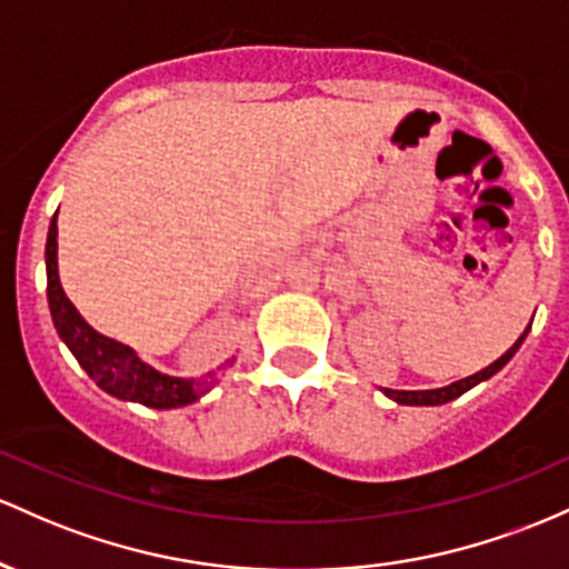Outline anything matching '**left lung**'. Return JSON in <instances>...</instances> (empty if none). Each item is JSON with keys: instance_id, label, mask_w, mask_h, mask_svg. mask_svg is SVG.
<instances>
[{"instance_id": "8db88e82", "label": "left lung", "mask_w": 569, "mask_h": 569, "mask_svg": "<svg viewBox=\"0 0 569 569\" xmlns=\"http://www.w3.org/2000/svg\"><path fill=\"white\" fill-rule=\"evenodd\" d=\"M527 333H529V325H527L525 333L516 338V343L508 349L506 355L497 357V360L491 362V366H487L483 370H478V373H473V376H465V379L451 381L449 387H438V389H387V387H381V392H385L389 400H395V403H400V406H443V403H449V400H457L459 395H465V392H468V389H473L476 385H481V381L491 379V376H495L497 370L506 368L510 357L519 352V347H521V343H525Z\"/></svg>"}]
</instances>
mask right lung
Segmentation results:
<instances>
[{"mask_svg":"<svg viewBox=\"0 0 569 569\" xmlns=\"http://www.w3.org/2000/svg\"><path fill=\"white\" fill-rule=\"evenodd\" d=\"M50 220L48 228V244H44V271H48V306L50 317H53L56 333L80 362V368L104 389L107 395L118 400H129V403H142L147 408H182L201 400L220 379V373L228 366H233L236 357H228L217 370L199 376V379H182V376L161 373L144 362L142 357L133 352L126 343L114 341V338L99 333L91 325L82 319L63 292L59 279V222Z\"/></svg>","mask_w":569,"mask_h":569,"instance_id":"obj_1","label":"right lung"}]
</instances>
